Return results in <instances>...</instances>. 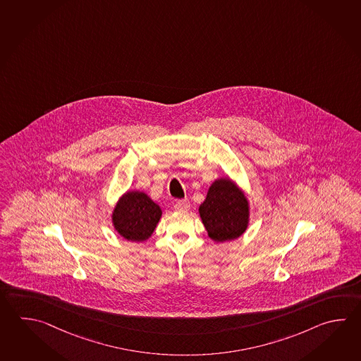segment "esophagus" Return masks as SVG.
I'll return each instance as SVG.
<instances>
[{"instance_id":"1","label":"esophagus","mask_w":361,"mask_h":361,"mask_svg":"<svg viewBox=\"0 0 361 361\" xmlns=\"http://www.w3.org/2000/svg\"><path fill=\"white\" fill-rule=\"evenodd\" d=\"M173 208L176 211H188L189 209V203L186 200H176L175 204H173Z\"/></svg>"}]
</instances>
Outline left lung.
I'll return each mask as SVG.
<instances>
[{
    "mask_svg": "<svg viewBox=\"0 0 361 361\" xmlns=\"http://www.w3.org/2000/svg\"><path fill=\"white\" fill-rule=\"evenodd\" d=\"M199 214L212 240H234L248 228L250 203L230 178L222 177L209 186Z\"/></svg>",
    "mask_w": 361,
    "mask_h": 361,
    "instance_id": "8db88e82",
    "label": "left lung"
}]
</instances>
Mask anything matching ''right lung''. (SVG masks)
<instances>
[{"label":"right lung","mask_w":361,"mask_h":361,"mask_svg":"<svg viewBox=\"0 0 361 361\" xmlns=\"http://www.w3.org/2000/svg\"><path fill=\"white\" fill-rule=\"evenodd\" d=\"M162 217L161 207L145 192H127L113 209L111 222L119 235L130 242L149 239Z\"/></svg>","instance_id":"1"}]
</instances>
